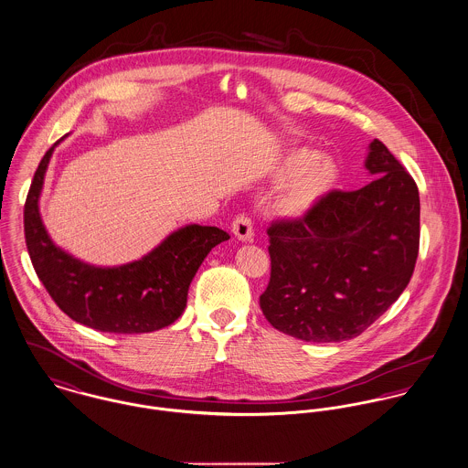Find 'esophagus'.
I'll return each mask as SVG.
<instances>
[{
    "label": "esophagus",
    "mask_w": 468,
    "mask_h": 468,
    "mask_svg": "<svg viewBox=\"0 0 468 468\" xmlns=\"http://www.w3.org/2000/svg\"><path fill=\"white\" fill-rule=\"evenodd\" d=\"M231 231L242 242L251 240L253 239V222H251V218L246 213H239L235 217L233 224H231Z\"/></svg>",
    "instance_id": "1"
}]
</instances>
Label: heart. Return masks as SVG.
Returning <instances> with one entry per match:
<instances>
[{
    "mask_svg": "<svg viewBox=\"0 0 468 468\" xmlns=\"http://www.w3.org/2000/svg\"><path fill=\"white\" fill-rule=\"evenodd\" d=\"M280 176H289L276 196V208L287 217H305L315 208L337 181V163L326 154L312 156L298 149L283 159Z\"/></svg>",
    "mask_w": 468,
    "mask_h": 468,
    "instance_id": "obj_1",
    "label": "heart"
}]
</instances>
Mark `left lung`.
<instances>
[{"mask_svg":"<svg viewBox=\"0 0 468 468\" xmlns=\"http://www.w3.org/2000/svg\"><path fill=\"white\" fill-rule=\"evenodd\" d=\"M359 190H332L305 217L272 220L271 278L260 296L265 319L302 341L361 335L408 287L420 246L415 179L380 140Z\"/></svg>","mask_w":468,"mask_h":468,"instance_id":"1","label":"left lung"}]
</instances>
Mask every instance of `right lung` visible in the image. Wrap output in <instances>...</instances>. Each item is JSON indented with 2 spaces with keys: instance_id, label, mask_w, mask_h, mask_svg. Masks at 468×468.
<instances>
[{
  "instance_id": "obj_1",
  "label": "right lung",
  "mask_w": 468,
  "mask_h": 468,
  "mask_svg": "<svg viewBox=\"0 0 468 468\" xmlns=\"http://www.w3.org/2000/svg\"><path fill=\"white\" fill-rule=\"evenodd\" d=\"M53 147L41 159L27 196L25 239L57 307L80 324L111 334H145L172 324L186 307L199 265L229 235L215 226L190 224L127 265L95 267L73 259L53 246L37 207Z\"/></svg>"
}]
</instances>
